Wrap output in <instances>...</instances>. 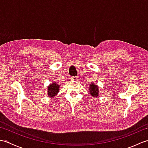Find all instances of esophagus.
Masks as SVG:
<instances>
[{
	"label": "esophagus",
	"instance_id": "34e87169",
	"mask_svg": "<svg viewBox=\"0 0 148 148\" xmlns=\"http://www.w3.org/2000/svg\"><path fill=\"white\" fill-rule=\"evenodd\" d=\"M71 79L72 81H77V77L76 76H73V77H71Z\"/></svg>",
	"mask_w": 148,
	"mask_h": 148
}]
</instances>
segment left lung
<instances>
[{"instance_id": "8db88e82", "label": "left lung", "mask_w": 148, "mask_h": 148, "mask_svg": "<svg viewBox=\"0 0 148 148\" xmlns=\"http://www.w3.org/2000/svg\"><path fill=\"white\" fill-rule=\"evenodd\" d=\"M99 87L94 83H92L89 86L90 94L93 97H98L99 95Z\"/></svg>"}]
</instances>
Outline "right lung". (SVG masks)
Masks as SVG:
<instances>
[{"mask_svg":"<svg viewBox=\"0 0 148 148\" xmlns=\"http://www.w3.org/2000/svg\"><path fill=\"white\" fill-rule=\"evenodd\" d=\"M60 90V84L55 83V81L51 82V84L47 88V93H48V95L50 98H54L59 92Z\"/></svg>","mask_w":148,"mask_h":148,"instance_id":"1","label":"right lung"}]
</instances>
